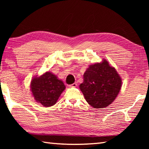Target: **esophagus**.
Segmentation results:
<instances>
[{"instance_id":"esophagus-1","label":"esophagus","mask_w":149,"mask_h":149,"mask_svg":"<svg viewBox=\"0 0 149 149\" xmlns=\"http://www.w3.org/2000/svg\"><path fill=\"white\" fill-rule=\"evenodd\" d=\"M77 86V84L76 83H73V84H70V85H69V86L70 87V88H75Z\"/></svg>"}]
</instances>
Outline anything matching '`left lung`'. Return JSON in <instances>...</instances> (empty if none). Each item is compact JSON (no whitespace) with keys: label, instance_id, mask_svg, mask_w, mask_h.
I'll return each mask as SVG.
<instances>
[{"label":"left lung","instance_id":"8db88e82","mask_svg":"<svg viewBox=\"0 0 149 149\" xmlns=\"http://www.w3.org/2000/svg\"><path fill=\"white\" fill-rule=\"evenodd\" d=\"M79 86L86 102L94 108H104L111 104L122 86V79L106 59L91 65Z\"/></svg>","mask_w":149,"mask_h":149}]
</instances>
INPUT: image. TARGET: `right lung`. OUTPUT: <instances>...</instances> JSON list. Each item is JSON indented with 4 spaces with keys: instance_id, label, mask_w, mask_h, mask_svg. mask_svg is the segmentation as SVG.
<instances>
[{
    "instance_id": "obj_1",
    "label": "right lung",
    "mask_w": 149,
    "mask_h": 149,
    "mask_svg": "<svg viewBox=\"0 0 149 149\" xmlns=\"http://www.w3.org/2000/svg\"><path fill=\"white\" fill-rule=\"evenodd\" d=\"M30 88L37 102L45 107H50L56 103L66 87L56 75L47 72L39 77H34Z\"/></svg>"
}]
</instances>
